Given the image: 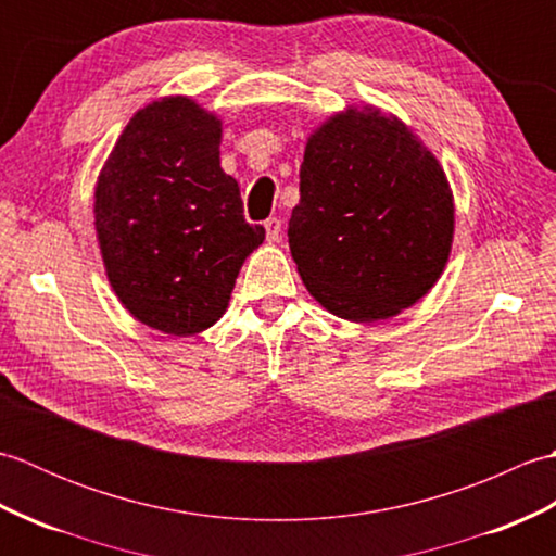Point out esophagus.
Masks as SVG:
<instances>
[{
  "label": "esophagus",
  "mask_w": 556,
  "mask_h": 556,
  "mask_svg": "<svg viewBox=\"0 0 556 556\" xmlns=\"http://www.w3.org/2000/svg\"><path fill=\"white\" fill-rule=\"evenodd\" d=\"M265 231H267V241H279L281 239V219H277V217L265 219Z\"/></svg>",
  "instance_id": "1"
}]
</instances>
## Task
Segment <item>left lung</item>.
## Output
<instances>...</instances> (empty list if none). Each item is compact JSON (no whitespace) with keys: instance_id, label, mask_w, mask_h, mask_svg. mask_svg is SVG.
<instances>
[{"instance_id":"obj_1","label":"left lung","mask_w":556,"mask_h":556,"mask_svg":"<svg viewBox=\"0 0 556 556\" xmlns=\"http://www.w3.org/2000/svg\"><path fill=\"white\" fill-rule=\"evenodd\" d=\"M452 236L446 176L394 116L349 110L311 136L289 248L329 313L375 323L408 308L442 275Z\"/></svg>"}]
</instances>
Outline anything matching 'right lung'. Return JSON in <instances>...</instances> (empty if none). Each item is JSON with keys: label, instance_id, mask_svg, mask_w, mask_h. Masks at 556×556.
Masks as SVG:
<instances>
[{"label": "right lung", "instance_id": "add662e5", "mask_svg": "<svg viewBox=\"0 0 556 556\" xmlns=\"http://www.w3.org/2000/svg\"><path fill=\"white\" fill-rule=\"evenodd\" d=\"M217 116L186 98L140 110L96 188V229L116 296L136 320L198 334L227 311L245 255L265 239L219 167Z\"/></svg>", "mask_w": 556, "mask_h": 556}]
</instances>
